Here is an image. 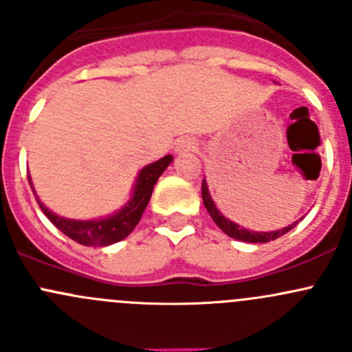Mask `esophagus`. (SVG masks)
<instances>
[{"mask_svg": "<svg viewBox=\"0 0 352 352\" xmlns=\"http://www.w3.org/2000/svg\"><path fill=\"white\" fill-rule=\"evenodd\" d=\"M196 148V141L192 140V138H184V140H180L179 143H177V148L175 151L177 153H186V151H190Z\"/></svg>", "mask_w": 352, "mask_h": 352, "instance_id": "obj_1", "label": "esophagus"}]
</instances>
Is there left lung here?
<instances>
[{
  "instance_id": "left-lung-1",
  "label": "left lung",
  "mask_w": 352,
  "mask_h": 352,
  "mask_svg": "<svg viewBox=\"0 0 352 352\" xmlns=\"http://www.w3.org/2000/svg\"><path fill=\"white\" fill-rule=\"evenodd\" d=\"M202 202H204L206 209H208V212H209V216L212 218V221H214L216 225H218L219 228L226 233V235L232 236V239H235V240H240V242H248V243L271 242V240L279 239V236H283L285 233L289 232V230H293L298 223V221H294L293 225L286 226V228H281V230H276V232H252V230H245L240 225H236V223L230 221L228 218H225V216L218 211L214 201L211 199V194H209L208 182H206V180H202Z\"/></svg>"
}]
</instances>
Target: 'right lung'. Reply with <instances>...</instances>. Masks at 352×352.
<instances>
[{
    "instance_id": "obj_1",
    "label": "right lung",
    "mask_w": 352,
    "mask_h": 352,
    "mask_svg": "<svg viewBox=\"0 0 352 352\" xmlns=\"http://www.w3.org/2000/svg\"><path fill=\"white\" fill-rule=\"evenodd\" d=\"M172 155H166L163 158H160L158 162L150 163L144 168H141V172L138 173L136 184L133 187V196L124 204L122 209H119L116 214H110L109 218L80 221V219H69L54 214L37 197L34 186H32L30 175H28V184H30L32 190H34L35 199H37L42 212L51 219V223L59 232L65 233L66 236H69L74 242L85 245V247H107V245L124 240L136 228L144 209H146L148 202H150L156 180L165 172L166 166L172 163Z\"/></svg>"
}]
</instances>
